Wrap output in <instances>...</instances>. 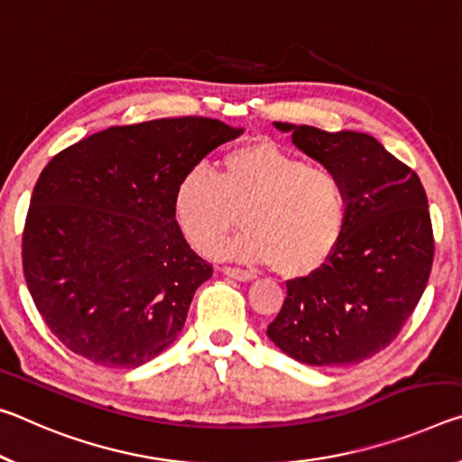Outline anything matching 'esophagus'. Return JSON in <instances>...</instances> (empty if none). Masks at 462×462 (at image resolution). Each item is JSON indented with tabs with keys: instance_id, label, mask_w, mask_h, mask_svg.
Wrapping results in <instances>:
<instances>
[{
	"instance_id": "34e87169",
	"label": "esophagus",
	"mask_w": 462,
	"mask_h": 462,
	"mask_svg": "<svg viewBox=\"0 0 462 462\" xmlns=\"http://www.w3.org/2000/svg\"><path fill=\"white\" fill-rule=\"evenodd\" d=\"M221 272H223L225 276L236 278V281H239V282H249V281H254V278H255V276L252 274V272L241 270V268H229V266H225Z\"/></svg>"
}]
</instances>
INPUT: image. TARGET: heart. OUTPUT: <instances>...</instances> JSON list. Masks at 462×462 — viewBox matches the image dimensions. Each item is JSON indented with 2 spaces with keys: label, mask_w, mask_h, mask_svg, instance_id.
<instances>
[{
  "label": "heart",
  "mask_w": 462,
  "mask_h": 462,
  "mask_svg": "<svg viewBox=\"0 0 462 462\" xmlns=\"http://www.w3.org/2000/svg\"><path fill=\"white\" fill-rule=\"evenodd\" d=\"M237 213L247 231L226 255L274 263L281 274L300 276L319 268L342 237L346 192L334 170L255 141L231 149L217 178L192 168L173 192L176 223L204 254L223 244Z\"/></svg>",
  "instance_id": "heart-1"
}]
</instances>
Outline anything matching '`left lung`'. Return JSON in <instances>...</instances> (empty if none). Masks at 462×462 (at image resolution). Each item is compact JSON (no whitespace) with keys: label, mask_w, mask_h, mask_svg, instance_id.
<instances>
[{"label":"left lung","mask_w":462,"mask_h":462,"mask_svg":"<svg viewBox=\"0 0 462 462\" xmlns=\"http://www.w3.org/2000/svg\"><path fill=\"white\" fill-rule=\"evenodd\" d=\"M274 126L337 173L346 223L328 262L286 282L284 305L266 336L305 365H358L397 337L426 291L434 260L426 192L418 173L366 133Z\"/></svg>","instance_id":"8db88e82"}]
</instances>
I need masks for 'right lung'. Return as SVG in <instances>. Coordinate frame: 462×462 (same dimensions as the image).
<instances>
[{
	"mask_svg": "<svg viewBox=\"0 0 462 462\" xmlns=\"http://www.w3.org/2000/svg\"><path fill=\"white\" fill-rule=\"evenodd\" d=\"M184 116L110 126L52 157L30 200L22 263L59 342L108 368H137L176 342L213 268L173 217V192L239 137Z\"/></svg>",
	"mask_w": 462,
	"mask_h": 462,
	"instance_id": "1",
	"label": "right lung"
}]
</instances>
